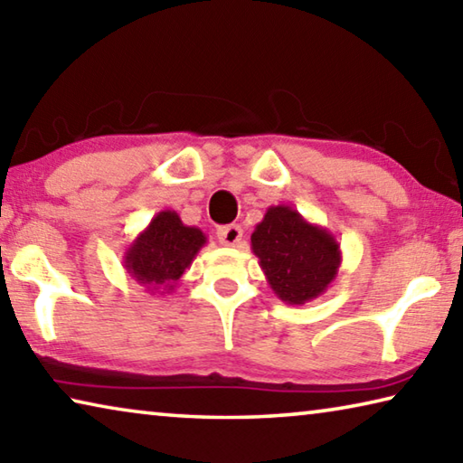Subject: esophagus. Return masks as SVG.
<instances>
[{"instance_id":"obj_1","label":"esophagus","mask_w":463,"mask_h":463,"mask_svg":"<svg viewBox=\"0 0 463 463\" xmlns=\"http://www.w3.org/2000/svg\"><path fill=\"white\" fill-rule=\"evenodd\" d=\"M216 237H218V241L222 242L224 247H234V245H239V242L242 241V229H241L239 224L222 226V229H218Z\"/></svg>"}]
</instances>
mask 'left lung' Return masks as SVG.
Here are the masks:
<instances>
[{
    "label": "left lung",
    "instance_id": "1",
    "mask_svg": "<svg viewBox=\"0 0 463 463\" xmlns=\"http://www.w3.org/2000/svg\"><path fill=\"white\" fill-rule=\"evenodd\" d=\"M250 249L273 294L296 307L325 294L343 260L341 245L325 226L284 203L268 208L250 234Z\"/></svg>",
    "mask_w": 463,
    "mask_h": 463
}]
</instances>
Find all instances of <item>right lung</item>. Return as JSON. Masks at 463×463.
<instances>
[{
  "label": "right lung",
  "mask_w": 463,
  "mask_h": 463,
  "mask_svg": "<svg viewBox=\"0 0 463 463\" xmlns=\"http://www.w3.org/2000/svg\"><path fill=\"white\" fill-rule=\"evenodd\" d=\"M206 242L198 226L184 224L175 210H163L124 250V269L151 296L169 294Z\"/></svg>",
  "instance_id": "1"
}]
</instances>
